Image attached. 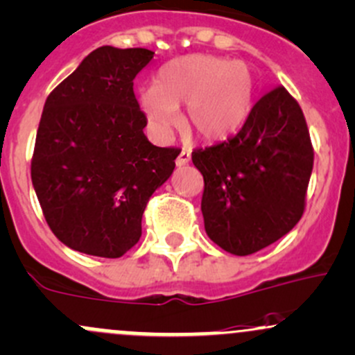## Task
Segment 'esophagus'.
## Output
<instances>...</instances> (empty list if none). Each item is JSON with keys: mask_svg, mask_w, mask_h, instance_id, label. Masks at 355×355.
I'll return each instance as SVG.
<instances>
[{"mask_svg": "<svg viewBox=\"0 0 355 355\" xmlns=\"http://www.w3.org/2000/svg\"><path fill=\"white\" fill-rule=\"evenodd\" d=\"M189 162H190V151L189 150H182L180 155H178L177 162H175V163H177V166H184Z\"/></svg>", "mask_w": 355, "mask_h": 355, "instance_id": "esophagus-1", "label": "esophagus"}]
</instances>
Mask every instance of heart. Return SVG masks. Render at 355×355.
Returning <instances> with one entry per match:
<instances>
[{"label": "heart", "instance_id": "1", "mask_svg": "<svg viewBox=\"0 0 355 355\" xmlns=\"http://www.w3.org/2000/svg\"><path fill=\"white\" fill-rule=\"evenodd\" d=\"M254 80L243 62L205 53L178 57L158 70L153 87L139 92L150 126L165 135L185 106L184 128L190 136L216 143L239 131L251 111Z\"/></svg>", "mask_w": 355, "mask_h": 355}]
</instances>
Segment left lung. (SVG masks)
<instances>
[{
	"label": "left lung",
	"mask_w": 355,
	"mask_h": 355,
	"mask_svg": "<svg viewBox=\"0 0 355 355\" xmlns=\"http://www.w3.org/2000/svg\"><path fill=\"white\" fill-rule=\"evenodd\" d=\"M207 236L236 256L276 243L305 212L313 146L302 107L283 85L264 94L237 135L196 148Z\"/></svg>",
	"instance_id": "left-lung-1"
}]
</instances>
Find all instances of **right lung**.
Wrapping results in <instances>:
<instances>
[{
    "label": "right lung",
    "instance_id": "right-lung-1",
    "mask_svg": "<svg viewBox=\"0 0 355 355\" xmlns=\"http://www.w3.org/2000/svg\"><path fill=\"white\" fill-rule=\"evenodd\" d=\"M153 55L99 46L45 101L32 182L53 234L84 254L121 258L138 243L148 200L180 153L143 133L133 80Z\"/></svg>",
    "mask_w": 355,
    "mask_h": 355
}]
</instances>
